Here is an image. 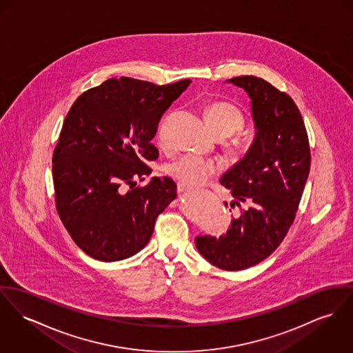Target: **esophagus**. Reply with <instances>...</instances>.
I'll return each mask as SVG.
<instances>
[{"mask_svg": "<svg viewBox=\"0 0 353 353\" xmlns=\"http://www.w3.org/2000/svg\"><path fill=\"white\" fill-rule=\"evenodd\" d=\"M190 190H192L190 187H188V185H185V184H183V183H179V184H177V192H179V193L190 192Z\"/></svg>", "mask_w": 353, "mask_h": 353, "instance_id": "34e87169", "label": "esophagus"}]
</instances>
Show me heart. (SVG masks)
Segmentation results:
<instances>
[{"mask_svg": "<svg viewBox=\"0 0 353 353\" xmlns=\"http://www.w3.org/2000/svg\"><path fill=\"white\" fill-rule=\"evenodd\" d=\"M204 115L208 126L217 137L230 136L241 130L245 122L241 109L224 101L210 103L204 110ZM160 139H163V136H160ZM228 148L232 153H238L241 150L238 141L228 142ZM219 170L220 165L216 161L204 159L197 154H185L179 160L169 163L166 168V172L172 177L190 187L204 184L219 173Z\"/></svg>", "mask_w": 353, "mask_h": 353, "instance_id": "heart-1", "label": "heart"}]
</instances>
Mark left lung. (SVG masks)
<instances>
[{
  "label": "left lung",
  "instance_id": "obj_1",
  "mask_svg": "<svg viewBox=\"0 0 353 353\" xmlns=\"http://www.w3.org/2000/svg\"><path fill=\"white\" fill-rule=\"evenodd\" d=\"M227 81L248 94L256 134L220 179L234 196L231 207L241 212L225 234L197 236L194 243L214 266L236 272L266 259L286 236L309 176L310 148L302 115L286 92L252 75Z\"/></svg>",
  "mask_w": 353,
  "mask_h": 353
}]
</instances>
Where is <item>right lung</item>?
Returning a JSON list of instances; mask_svg holds the SVG:
<instances>
[{"instance_id":"1","label":"right lung","mask_w":353,"mask_h":353,"mask_svg":"<svg viewBox=\"0 0 353 353\" xmlns=\"http://www.w3.org/2000/svg\"><path fill=\"white\" fill-rule=\"evenodd\" d=\"M190 83L112 78L84 91L68 111L52 157L56 210L91 258L114 262L141 251L176 199L170 177H153L145 187H134V179L152 173L159 122Z\"/></svg>"}]
</instances>
